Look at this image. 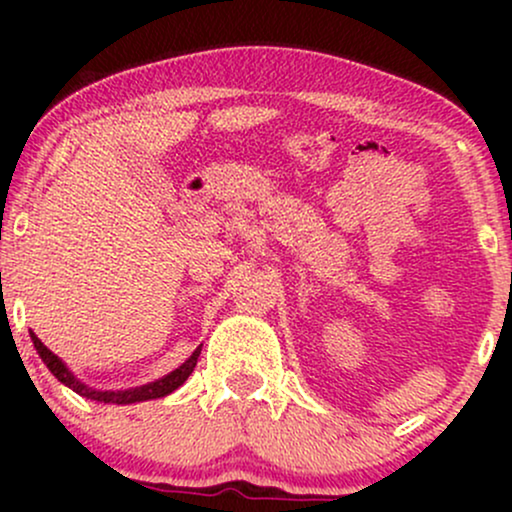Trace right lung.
Segmentation results:
<instances>
[{"label": "right lung", "mask_w": 512, "mask_h": 512, "mask_svg": "<svg viewBox=\"0 0 512 512\" xmlns=\"http://www.w3.org/2000/svg\"><path fill=\"white\" fill-rule=\"evenodd\" d=\"M31 339H33V346L35 351H38L40 358H43L45 366L50 368V373L55 375L60 383H64L67 387H72L76 395L86 397V399H96V402H105V404H134V402H146V399H158V397H166L170 395L173 390H178V387L185 383L187 378H190V373L195 370L197 366V358H199V351L197 349L195 354L187 358L185 363H182L180 368H175L173 373L166 375V378L156 380V383H149V385H142V387H134V390H117V392H101V390H93V387H88L81 383V380H76L72 373H69L67 366L57 358L52 351L40 342L38 337L31 332Z\"/></svg>", "instance_id": "1"}]
</instances>
